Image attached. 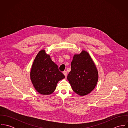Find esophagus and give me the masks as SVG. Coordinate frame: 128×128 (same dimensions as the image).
Listing matches in <instances>:
<instances>
[{
  "label": "esophagus",
  "mask_w": 128,
  "mask_h": 128,
  "mask_svg": "<svg viewBox=\"0 0 128 128\" xmlns=\"http://www.w3.org/2000/svg\"><path fill=\"white\" fill-rule=\"evenodd\" d=\"M63 73H64V76H65L66 77V76H67V72H66V71H64V72H63Z\"/></svg>",
  "instance_id": "esophagus-1"
}]
</instances>
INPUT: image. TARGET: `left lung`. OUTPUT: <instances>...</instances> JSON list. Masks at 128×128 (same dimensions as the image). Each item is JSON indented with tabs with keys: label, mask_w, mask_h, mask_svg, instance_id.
Masks as SVG:
<instances>
[{
	"label": "left lung",
	"mask_w": 128,
	"mask_h": 128,
	"mask_svg": "<svg viewBox=\"0 0 128 128\" xmlns=\"http://www.w3.org/2000/svg\"><path fill=\"white\" fill-rule=\"evenodd\" d=\"M98 78L96 66L87 52L74 55L67 77L73 91L81 96L88 94L94 89Z\"/></svg>",
	"instance_id": "obj_1"
}]
</instances>
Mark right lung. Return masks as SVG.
Segmentation results:
<instances>
[{"label": "right lung", "mask_w": 128, "mask_h": 128, "mask_svg": "<svg viewBox=\"0 0 128 128\" xmlns=\"http://www.w3.org/2000/svg\"><path fill=\"white\" fill-rule=\"evenodd\" d=\"M35 89L39 94H50L55 91L58 82L65 78L50 55L42 50L37 54L30 73Z\"/></svg>", "instance_id": "1"}]
</instances>
